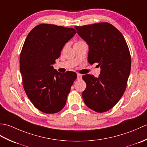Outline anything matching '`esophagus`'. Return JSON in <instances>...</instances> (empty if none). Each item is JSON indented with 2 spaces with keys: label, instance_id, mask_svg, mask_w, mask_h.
<instances>
[{
  "label": "esophagus",
  "instance_id": "obj_1",
  "mask_svg": "<svg viewBox=\"0 0 147 147\" xmlns=\"http://www.w3.org/2000/svg\"><path fill=\"white\" fill-rule=\"evenodd\" d=\"M82 78V74H77V79L78 80H81Z\"/></svg>",
  "mask_w": 147,
  "mask_h": 147
}]
</instances>
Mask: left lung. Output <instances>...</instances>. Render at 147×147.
Segmentation results:
<instances>
[{"instance_id": "1", "label": "left lung", "mask_w": 147, "mask_h": 147, "mask_svg": "<svg viewBox=\"0 0 147 147\" xmlns=\"http://www.w3.org/2000/svg\"><path fill=\"white\" fill-rule=\"evenodd\" d=\"M78 34L89 46L88 61L97 63L98 78L86 74V84L82 93L87 107L96 112L110 110L125 91L130 74L131 59L123 35L109 23L76 26Z\"/></svg>"}]
</instances>
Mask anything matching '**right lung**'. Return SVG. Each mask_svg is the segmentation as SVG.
I'll use <instances>...</instances> for the list:
<instances>
[{"label":"right lung","mask_w":147,"mask_h":147,"mask_svg":"<svg viewBox=\"0 0 147 147\" xmlns=\"http://www.w3.org/2000/svg\"><path fill=\"white\" fill-rule=\"evenodd\" d=\"M76 33L75 29L40 24L28 35L21 50L20 67L28 97L38 110L47 114L61 111L77 75L62 74L54 69L64 45Z\"/></svg>","instance_id":"1"}]
</instances>
